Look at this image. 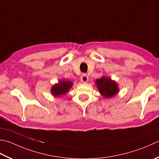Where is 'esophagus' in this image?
<instances>
[{
    "label": "esophagus",
    "mask_w": 159,
    "mask_h": 159,
    "mask_svg": "<svg viewBox=\"0 0 159 159\" xmlns=\"http://www.w3.org/2000/svg\"><path fill=\"white\" fill-rule=\"evenodd\" d=\"M80 80H81V81L83 83H86L88 80V75H87V74H83V75L81 76V77H80Z\"/></svg>",
    "instance_id": "34e87169"
}]
</instances>
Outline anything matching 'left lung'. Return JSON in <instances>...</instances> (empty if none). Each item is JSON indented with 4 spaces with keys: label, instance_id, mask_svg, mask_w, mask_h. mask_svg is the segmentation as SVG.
<instances>
[{
    "label": "left lung",
    "instance_id": "left-lung-1",
    "mask_svg": "<svg viewBox=\"0 0 159 159\" xmlns=\"http://www.w3.org/2000/svg\"><path fill=\"white\" fill-rule=\"evenodd\" d=\"M96 85L101 94L106 98H110L116 94L118 87L116 83L111 80L110 78L101 77L96 80Z\"/></svg>",
    "mask_w": 159,
    "mask_h": 159
}]
</instances>
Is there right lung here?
<instances>
[{"instance_id":"add662e5","label":"right lung","mask_w":159,"mask_h":159,"mask_svg":"<svg viewBox=\"0 0 159 159\" xmlns=\"http://www.w3.org/2000/svg\"><path fill=\"white\" fill-rule=\"evenodd\" d=\"M71 86H72V83L70 81H66V80H63V81L59 82L57 85L53 86L52 88V94L55 96H60L61 95H64L68 92Z\"/></svg>"}]
</instances>
